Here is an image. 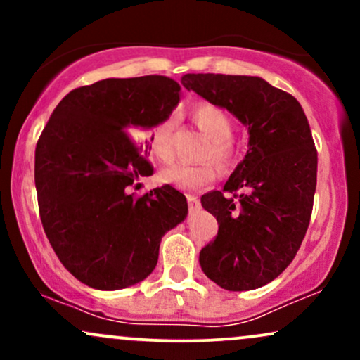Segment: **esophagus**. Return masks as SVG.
I'll use <instances>...</instances> for the list:
<instances>
[{"mask_svg": "<svg viewBox=\"0 0 360 360\" xmlns=\"http://www.w3.org/2000/svg\"><path fill=\"white\" fill-rule=\"evenodd\" d=\"M186 198H188V205H189V210H191V212L200 208V200H198L196 196H193V194H188Z\"/></svg>", "mask_w": 360, "mask_h": 360, "instance_id": "obj_1", "label": "esophagus"}]
</instances>
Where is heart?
<instances>
[{
    "instance_id": "b5f03b06",
    "label": "heart",
    "mask_w": 360,
    "mask_h": 360,
    "mask_svg": "<svg viewBox=\"0 0 360 360\" xmlns=\"http://www.w3.org/2000/svg\"><path fill=\"white\" fill-rule=\"evenodd\" d=\"M193 120L200 130L212 140V146L206 150V159H213L220 167H229L233 160V147L230 139L233 135V122L229 115L218 106L210 103H201L194 106ZM174 115H167L148 130L147 142L150 154L157 162L171 164L174 160L172 148V130H174ZM217 177V169L212 162L189 166L176 164L160 172V183L174 186L183 191H198L205 186L212 184Z\"/></svg>"
}]
</instances>
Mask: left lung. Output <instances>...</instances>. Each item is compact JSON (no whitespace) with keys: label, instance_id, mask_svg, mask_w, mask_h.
I'll use <instances>...</instances> for the list:
<instances>
[{"label":"left lung","instance_id":"obj_1","mask_svg":"<svg viewBox=\"0 0 360 360\" xmlns=\"http://www.w3.org/2000/svg\"><path fill=\"white\" fill-rule=\"evenodd\" d=\"M181 82L249 130V150L223 191L201 196L218 235L201 249L200 264L223 289H257L291 264L309 225L318 155L307 115L262 77L184 74Z\"/></svg>","mask_w":360,"mask_h":360}]
</instances>
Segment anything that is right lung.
Masks as SVG:
<instances>
[{
	"label": "right lung",
	"mask_w": 360,
	"mask_h": 360,
	"mask_svg": "<svg viewBox=\"0 0 360 360\" xmlns=\"http://www.w3.org/2000/svg\"><path fill=\"white\" fill-rule=\"evenodd\" d=\"M166 76L103 79L72 89L53 110L35 148L40 220L53 252L86 286L115 291L155 269L164 233L188 214L172 186L135 196L152 176L140 139L179 103Z\"/></svg>",
	"instance_id": "1"
}]
</instances>
